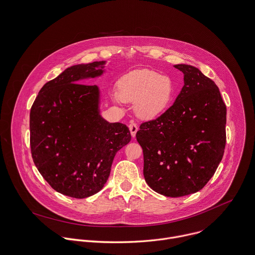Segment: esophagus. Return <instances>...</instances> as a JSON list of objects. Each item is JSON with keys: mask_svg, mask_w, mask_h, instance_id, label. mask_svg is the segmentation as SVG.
I'll list each match as a JSON object with an SVG mask.
<instances>
[{"mask_svg": "<svg viewBox=\"0 0 255 255\" xmlns=\"http://www.w3.org/2000/svg\"><path fill=\"white\" fill-rule=\"evenodd\" d=\"M129 129H130V132H131L132 137H135V136H136V133H137V131H138V126H137V124L134 123V122H131V123L129 124Z\"/></svg>", "mask_w": 255, "mask_h": 255, "instance_id": "1", "label": "esophagus"}]
</instances>
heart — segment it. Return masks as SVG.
Returning <instances> with one entry per match:
<instances>
[{"label": "heart", "instance_id": "1", "mask_svg": "<svg viewBox=\"0 0 255 255\" xmlns=\"http://www.w3.org/2000/svg\"><path fill=\"white\" fill-rule=\"evenodd\" d=\"M175 95L173 81L150 69L135 70L118 81V91H113L114 102H134V112L144 120L162 115L171 105Z\"/></svg>", "mask_w": 255, "mask_h": 255}]
</instances>
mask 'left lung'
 <instances>
[{
  "label": "left lung",
  "mask_w": 255,
  "mask_h": 255,
  "mask_svg": "<svg viewBox=\"0 0 255 255\" xmlns=\"http://www.w3.org/2000/svg\"><path fill=\"white\" fill-rule=\"evenodd\" d=\"M184 87L173 105L136 133L147 185L165 197L202 190L221 162L226 145V106L216 84L189 64L173 65Z\"/></svg>",
  "instance_id": "obj_1"
}]
</instances>
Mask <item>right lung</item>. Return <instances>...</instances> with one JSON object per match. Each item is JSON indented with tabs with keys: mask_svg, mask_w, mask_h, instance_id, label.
I'll return each instance as SVG.
<instances>
[{
	"mask_svg": "<svg viewBox=\"0 0 255 255\" xmlns=\"http://www.w3.org/2000/svg\"><path fill=\"white\" fill-rule=\"evenodd\" d=\"M106 61L67 67L46 83L30 111V146L40 174L56 192L77 199L100 192L129 128L100 114V89L82 81L104 74Z\"/></svg>",
	"mask_w": 255,
	"mask_h": 255,
	"instance_id": "add662e5",
	"label": "right lung"
}]
</instances>
